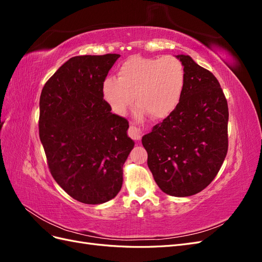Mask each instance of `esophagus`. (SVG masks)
<instances>
[{
    "label": "esophagus",
    "mask_w": 262,
    "mask_h": 262,
    "mask_svg": "<svg viewBox=\"0 0 262 262\" xmlns=\"http://www.w3.org/2000/svg\"><path fill=\"white\" fill-rule=\"evenodd\" d=\"M128 133H129V137H130L132 140H134V141H139V140H141L142 132H141V130H140V129L136 128V126L131 125L130 128H129Z\"/></svg>",
    "instance_id": "34e87169"
}]
</instances>
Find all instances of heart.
Wrapping results in <instances>:
<instances>
[{"instance_id": "heart-1", "label": "heart", "mask_w": 262, "mask_h": 262, "mask_svg": "<svg viewBox=\"0 0 262 262\" xmlns=\"http://www.w3.org/2000/svg\"><path fill=\"white\" fill-rule=\"evenodd\" d=\"M185 83V67L176 57H131L119 68L118 80L109 76L104 81L102 94L117 115L128 112L136 96L139 116L164 119L179 105Z\"/></svg>"}]
</instances>
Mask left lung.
I'll return each instance as SVG.
<instances>
[{"label": "left lung", "instance_id": "obj_1", "mask_svg": "<svg viewBox=\"0 0 262 262\" xmlns=\"http://www.w3.org/2000/svg\"><path fill=\"white\" fill-rule=\"evenodd\" d=\"M186 83L179 105L142 138L147 166L163 192L189 196L215 178L227 154L228 107L216 77L178 54Z\"/></svg>", "mask_w": 262, "mask_h": 262}]
</instances>
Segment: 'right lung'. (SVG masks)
<instances>
[{
	"label": "right lung",
	"mask_w": 262,
	"mask_h": 262,
	"mask_svg": "<svg viewBox=\"0 0 262 262\" xmlns=\"http://www.w3.org/2000/svg\"><path fill=\"white\" fill-rule=\"evenodd\" d=\"M120 54L78 55L43 86L39 137L52 177L73 199L101 204L120 191L134 142L129 122L112 113L102 84Z\"/></svg>",
	"instance_id": "add662e5"
}]
</instances>
